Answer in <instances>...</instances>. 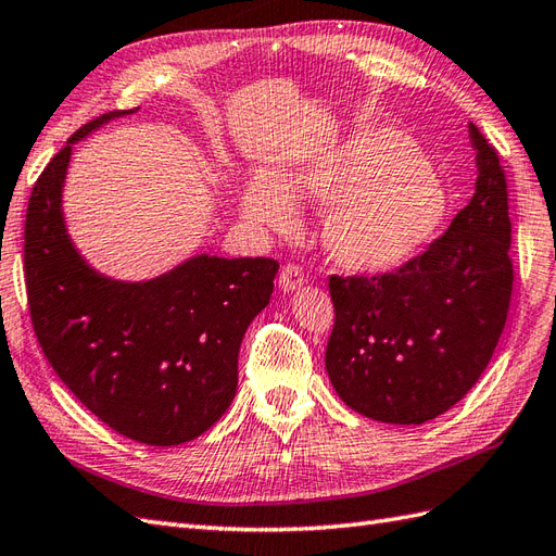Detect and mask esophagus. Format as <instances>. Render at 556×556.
<instances>
[{"mask_svg":"<svg viewBox=\"0 0 556 556\" xmlns=\"http://www.w3.org/2000/svg\"><path fill=\"white\" fill-rule=\"evenodd\" d=\"M301 283H303V269L295 265V263H287L281 267V273H279V287L283 289V291H295V289H301Z\"/></svg>","mask_w":556,"mask_h":556,"instance_id":"esophagus-1","label":"esophagus"}]
</instances>
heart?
<instances>
[{
	"mask_svg": "<svg viewBox=\"0 0 556 556\" xmlns=\"http://www.w3.org/2000/svg\"><path fill=\"white\" fill-rule=\"evenodd\" d=\"M329 203L321 243L348 273H386L412 261L441 231L447 193L415 141L395 130L357 137L307 161L277 182L243 193L253 223L291 229L299 203Z\"/></svg>",
	"mask_w": 556,
	"mask_h": 556,
	"instance_id": "b5f03b06",
	"label": "heart"
}]
</instances>
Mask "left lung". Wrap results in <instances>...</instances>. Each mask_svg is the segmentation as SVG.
<instances>
[{"instance_id":"8db88e82","label":"left lung","mask_w":556,"mask_h":556,"mask_svg":"<svg viewBox=\"0 0 556 556\" xmlns=\"http://www.w3.org/2000/svg\"><path fill=\"white\" fill-rule=\"evenodd\" d=\"M476 193L443 237L393 273L329 277L325 365L343 403L386 424L443 415L479 381L505 329L514 267L507 177L469 123Z\"/></svg>"}]
</instances>
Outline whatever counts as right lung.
Returning a JSON list of instances; mask_svg holds the SVG:
<instances>
[{
    "label": "right lung",
    "instance_id": "add662e5",
    "mask_svg": "<svg viewBox=\"0 0 556 556\" xmlns=\"http://www.w3.org/2000/svg\"><path fill=\"white\" fill-rule=\"evenodd\" d=\"M135 111L83 125L37 177L25 213V287L35 337L71 393L113 431L165 447L208 431L235 400L241 339L269 303L279 263L197 255L125 283L83 261L61 213L71 149Z\"/></svg>",
    "mask_w": 556,
    "mask_h": 556
}]
</instances>
